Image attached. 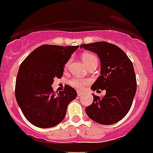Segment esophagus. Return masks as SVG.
I'll return each instance as SVG.
<instances>
[{
  "mask_svg": "<svg viewBox=\"0 0 153 153\" xmlns=\"http://www.w3.org/2000/svg\"><path fill=\"white\" fill-rule=\"evenodd\" d=\"M82 94V91H77V95L78 96H81Z\"/></svg>",
  "mask_w": 153,
  "mask_h": 153,
  "instance_id": "1",
  "label": "esophagus"
}]
</instances>
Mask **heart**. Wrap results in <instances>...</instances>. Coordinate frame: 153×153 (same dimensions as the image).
Here are the masks:
<instances>
[{
  "label": "heart",
  "instance_id": "heart-1",
  "mask_svg": "<svg viewBox=\"0 0 153 153\" xmlns=\"http://www.w3.org/2000/svg\"><path fill=\"white\" fill-rule=\"evenodd\" d=\"M82 60L85 62V64L88 66V65H90L91 63H92L94 61H97V57L94 56V54L91 53H86L85 55H83L82 56ZM71 62V60H69L67 63L66 67L68 66L69 63ZM89 82V80L87 79H84V78H80V77H74L73 79H71L70 80L69 83L70 85H72L73 87H74L76 89H82L83 88V87L85 86L86 84H88Z\"/></svg>",
  "mask_w": 153,
  "mask_h": 153
}]
</instances>
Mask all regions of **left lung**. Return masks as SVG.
<instances>
[{"instance_id": "8db88e82", "label": "left lung", "mask_w": 153, "mask_h": 153, "mask_svg": "<svg viewBox=\"0 0 153 153\" xmlns=\"http://www.w3.org/2000/svg\"><path fill=\"white\" fill-rule=\"evenodd\" d=\"M80 48L95 52L101 61V76L91 88L106 91L103 97L93 94L94 101L85 108L86 114L99 124L116 123L128 113L136 93L133 64L124 51L107 42L82 44Z\"/></svg>"}]
</instances>
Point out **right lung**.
I'll return each instance as SVG.
<instances>
[{"label": "right lung", "mask_w": 153, "mask_h": 153, "mask_svg": "<svg viewBox=\"0 0 153 153\" xmlns=\"http://www.w3.org/2000/svg\"><path fill=\"white\" fill-rule=\"evenodd\" d=\"M79 46L42 45L21 64L16 82V99L29 123L42 128L57 126L65 119L68 104L76 97L66 85L56 94L54 78L60 79L64 67Z\"/></svg>", "instance_id": "obj_1"}]
</instances>
